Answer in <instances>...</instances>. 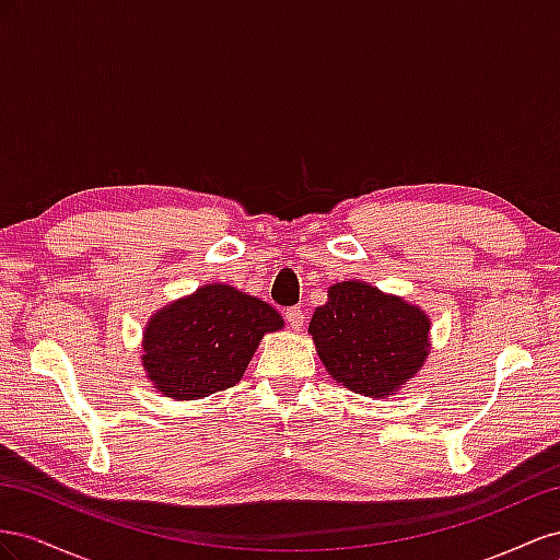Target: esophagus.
<instances>
[{
	"label": "esophagus",
	"mask_w": 560,
	"mask_h": 560,
	"mask_svg": "<svg viewBox=\"0 0 560 560\" xmlns=\"http://www.w3.org/2000/svg\"><path fill=\"white\" fill-rule=\"evenodd\" d=\"M283 316L293 330H300L302 326H305V312H302L300 307H289L283 312Z\"/></svg>",
	"instance_id": "1"
}]
</instances>
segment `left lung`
Instances as JSON below:
<instances>
[{"instance_id":"1","label":"left lung","mask_w":560,"mask_h":560,"mask_svg":"<svg viewBox=\"0 0 560 560\" xmlns=\"http://www.w3.org/2000/svg\"><path fill=\"white\" fill-rule=\"evenodd\" d=\"M310 332L326 371L347 389L373 398L398 392L420 371L429 349L427 314L361 281L330 285Z\"/></svg>"}]
</instances>
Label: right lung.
Instances as JSON below:
<instances>
[{
  "label": "right lung",
  "instance_id": "obj_1",
  "mask_svg": "<svg viewBox=\"0 0 560 560\" xmlns=\"http://www.w3.org/2000/svg\"><path fill=\"white\" fill-rule=\"evenodd\" d=\"M281 326L267 302L225 283L203 285L150 318L142 365L159 392L195 401L234 387L262 335Z\"/></svg>",
  "mask_w": 560,
  "mask_h": 560
}]
</instances>
